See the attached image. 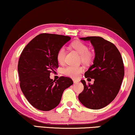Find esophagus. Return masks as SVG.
<instances>
[{"mask_svg":"<svg viewBox=\"0 0 135 135\" xmlns=\"http://www.w3.org/2000/svg\"><path fill=\"white\" fill-rule=\"evenodd\" d=\"M73 81L74 84H77V83H78L79 82V81L76 80V79H73Z\"/></svg>","mask_w":135,"mask_h":135,"instance_id":"1","label":"esophagus"}]
</instances>
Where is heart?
<instances>
[{
    "instance_id": "heart-1",
    "label": "heart",
    "mask_w": 135,
    "mask_h": 135,
    "mask_svg": "<svg viewBox=\"0 0 135 135\" xmlns=\"http://www.w3.org/2000/svg\"><path fill=\"white\" fill-rule=\"evenodd\" d=\"M72 47L81 55L82 61L85 64H88L91 60V55L89 52L88 46L82 42L76 41L72 44ZM66 49L64 47H61L57 53V60L59 63H63L65 60ZM84 70L81 66H67L63 69V73L65 75L73 78H78Z\"/></svg>"
}]
</instances>
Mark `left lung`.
Wrapping results in <instances>:
<instances>
[{
	"instance_id": "8db88e82",
	"label": "left lung",
	"mask_w": 135,
	"mask_h": 135,
	"mask_svg": "<svg viewBox=\"0 0 135 135\" xmlns=\"http://www.w3.org/2000/svg\"><path fill=\"white\" fill-rule=\"evenodd\" d=\"M90 41L94 47L93 64L85 73L87 81L94 79L93 84L84 85V90L79 95V102L91 109H102L113 101L118 94L124 76L122 56L116 46L100 37L80 38Z\"/></svg>"
}]
</instances>
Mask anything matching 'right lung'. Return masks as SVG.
I'll list each match as a JSON object with an SVG mask.
<instances>
[{"label":"right lung","mask_w":135,"mask_h":135,"mask_svg":"<svg viewBox=\"0 0 135 135\" xmlns=\"http://www.w3.org/2000/svg\"><path fill=\"white\" fill-rule=\"evenodd\" d=\"M71 38L41 33L32 40L22 51L18 62L20 87L26 99L36 109L50 111L59 104L64 91L73 84L61 76L56 81L50 73L58 68L57 53Z\"/></svg>","instance_id":"add662e5"}]
</instances>
